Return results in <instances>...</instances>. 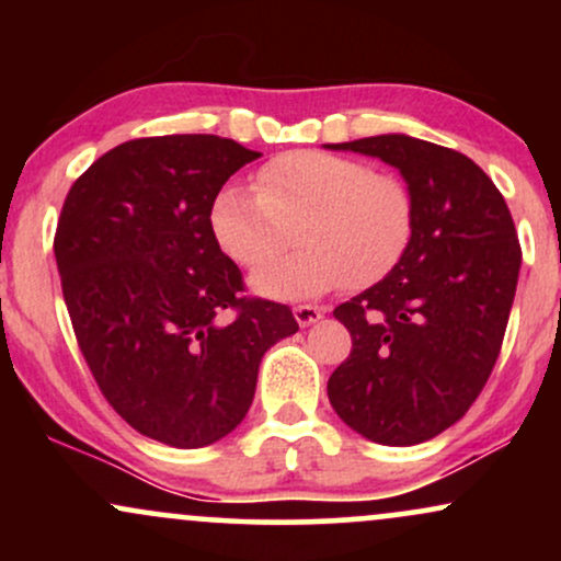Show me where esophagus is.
Returning <instances> with one entry per match:
<instances>
[{
    "mask_svg": "<svg viewBox=\"0 0 561 561\" xmlns=\"http://www.w3.org/2000/svg\"><path fill=\"white\" fill-rule=\"evenodd\" d=\"M293 313H295V321H298L300 327H311V324H317L321 317H324V308H319V306H295Z\"/></svg>",
    "mask_w": 561,
    "mask_h": 561,
    "instance_id": "34e87169",
    "label": "esophagus"
}]
</instances>
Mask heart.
I'll list each match as a JSON object with an SVG mask.
<instances>
[{"instance_id":"obj_1","label":"heart","mask_w":561,"mask_h":561,"mask_svg":"<svg viewBox=\"0 0 561 561\" xmlns=\"http://www.w3.org/2000/svg\"><path fill=\"white\" fill-rule=\"evenodd\" d=\"M298 218L300 253L253 276V289L268 298H311L345 282L377 285L409 250L416 203L396 173L358 158L295 150L263 163L253 186H224L210 205L218 248L244 268L272 261Z\"/></svg>"}]
</instances>
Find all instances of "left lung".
Wrapping results in <instances>:
<instances>
[{
  "label": "left lung",
  "instance_id": "obj_1",
  "mask_svg": "<svg viewBox=\"0 0 561 561\" xmlns=\"http://www.w3.org/2000/svg\"><path fill=\"white\" fill-rule=\"evenodd\" d=\"M379 158L414 192L409 250L392 272L334 308L353 347L327 382L347 427L414 446L467 414L491 377L517 289V229L474 160L433 141L382 134L332 145Z\"/></svg>",
  "mask_w": 561,
  "mask_h": 561
}]
</instances>
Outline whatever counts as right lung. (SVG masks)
<instances>
[{"mask_svg": "<svg viewBox=\"0 0 561 561\" xmlns=\"http://www.w3.org/2000/svg\"><path fill=\"white\" fill-rule=\"evenodd\" d=\"M259 156L216 134L124 141L76 179L57 218L62 298L96 388L165 446L229 435L263 353L298 332L287 306L242 295L210 231L214 197Z\"/></svg>", "mask_w": 561, "mask_h": 561, "instance_id": "1", "label": "right lung"}]
</instances>
